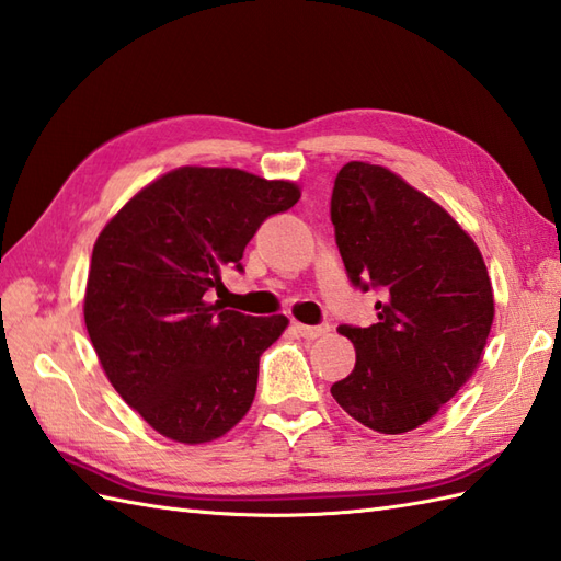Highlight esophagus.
I'll return each mask as SVG.
<instances>
[{
    "mask_svg": "<svg viewBox=\"0 0 561 561\" xmlns=\"http://www.w3.org/2000/svg\"><path fill=\"white\" fill-rule=\"evenodd\" d=\"M294 328H296V332H299V335H301V337H306V340L325 337L328 332H330V328H328V325H304V323H296Z\"/></svg>",
    "mask_w": 561,
    "mask_h": 561,
    "instance_id": "esophagus-1",
    "label": "esophagus"
}]
</instances>
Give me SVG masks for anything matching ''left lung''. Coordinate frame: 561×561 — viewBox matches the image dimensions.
<instances>
[{
	"instance_id": "8db88e82",
	"label": "left lung",
	"mask_w": 561,
	"mask_h": 561,
	"mask_svg": "<svg viewBox=\"0 0 561 561\" xmlns=\"http://www.w3.org/2000/svg\"><path fill=\"white\" fill-rule=\"evenodd\" d=\"M330 217L354 287H376L378 323L342 325L354 371L330 388L378 434L426 424L468 383L494 323V289L478 243L450 214L386 165L350 161Z\"/></svg>"
}]
</instances>
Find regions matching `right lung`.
I'll use <instances>...</instances> for the list:
<instances>
[{"label":"right lung","mask_w":561,"mask_h":561,"mask_svg":"<svg viewBox=\"0 0 561 561\" xmlns=\"http://www.w3.org/2000/svg\"><path fill=\"white\" fill-rule=\"evenodd\" d=\"M301 197L291 181L181 165L129 197L103 226L89 265L83 320L129 408L153 432L197 446L221 438L255 400L260 354L287 316H243L205 301L257 226Z\"/></svg>","instance_id":"right-lung-1"}]
</instances>
